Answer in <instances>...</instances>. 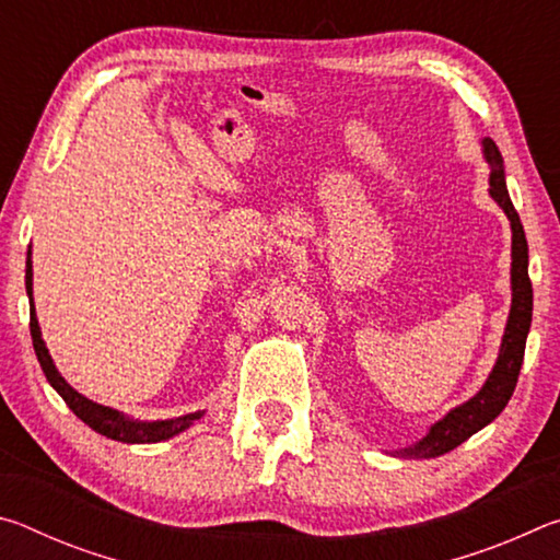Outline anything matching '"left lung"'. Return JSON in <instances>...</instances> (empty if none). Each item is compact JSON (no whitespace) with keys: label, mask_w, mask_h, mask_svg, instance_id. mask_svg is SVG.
<instances>
[{"label":"left lung","mask_w":560,"mask_h":560,"mask_svg":"<svg viewBox=\"0 0 560 560\" xmlns=\"http://www.w3.org/2000/svg\"><path fill=\"white\" fill-rule=\"evenodd\" d=\"M485 158L491 165V177H489V192L499 202L501 210L506 212L511 220V232H514V240H511V314L506 320L504 340H501V353L491 371L489 381L485 387L471 397L469 402L459 407L432 424V430L422 442H417L410 450H400L397 457H415V459H430L440 457V454H447L450 450L459 447L464 440H469L474 432L499 417L504 410L506 402L514 395V387L521 373V363H524V350H526V336L530 328V311H534V289H530L528 279V244L524 234V224L518 220V212L511 205V197L506 192L504 183V160H501L499 148L494 140L485 138Z\"/></svg>","instance_id":"left-lung-1"}]
</instances>
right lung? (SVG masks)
<instances>
[{
  "mask_svg": "<svg viewBox=\"0 0 560 560\" xmlns=\"http://www.w3.org/2000/svg\"><path fill=\"white\" fill-rule=\"evenodd\" d=\"M26 293H30V328H32L34 350H36V358H39V365L46 375V381H49L54 390L63 397V402L71 407L73 415L79 417V420L86 422L91 430H96L98 434H103V438L116 440V442L148 444V442L170 440L173 434L187 430L189 424H192L195 420H200V417L205 415V412H192V415L175 417V420H163V422H132V420H128V417H122L120 412L110 410V407L91 402L89 397L75 393L73 387L59 375V371H56L49 350H46L44 340H42L39 320H36L34 299H32V257L26 259Z\"/></svg>",
  "mask_w": 560,
  "mask_h": 560,
  "instance_id": "right-lung-1",
  "label": "right lung"
}]
</instances>
